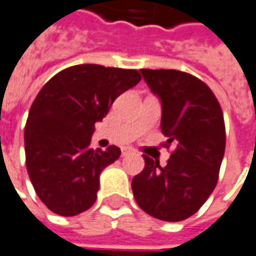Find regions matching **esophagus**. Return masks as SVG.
<instances>
[{
    "label": "esophagus",
    "mask_w": 256,
    "mask_h": 256,
    "mask_svg": "<svg viewBox=\"0 0 256 256\" xmlns=\"http://www.w3.org/2000/svg\"><path fill=\"white\" fill-rule=\"evenodd\" d=\"M134 150L131 148H122V156H126V154H131Z\"/></svg>",
    "instance_id": "obj_1"
}]
</instances>
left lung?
Returning a JSON list of instances; mask_svg holds the SVG:
<instances>
[{"instance_id":"8db88e82","label":"left lung","mask_w":256,"mask_h":256,"mask_svg":"<svg viewBox=\"0 0 256 256\" xmlns=\"http://www.w3.org/2000/svg\"><path fill=\"white\" fill-rule=\"evenodd\" d=\"M161 103L166 146L175 144L166 166L144 156L143 171L132 179L138 206L153 218L179 222L211 196L224 154V114L202 81L178 70H140Z\"/></svg>"}]
</instances>
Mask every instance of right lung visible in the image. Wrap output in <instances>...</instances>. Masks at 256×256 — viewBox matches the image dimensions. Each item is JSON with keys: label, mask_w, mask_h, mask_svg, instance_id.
<instances>
[{"label": "right lung", "mask_w": 256, "mask_h": 256, "mask_svg": "<svg viewBox=\"0 0 256 256\" xmlns=\"http://www.w3.org/2000/svg\"><path fill=\"white\" fill-rule=\"evenodd\" d=\"M140 81L136 70L78 64L62 70L38 92L26 128V166L40 200L62 216L95 204L102 171L121 150L90 148L95 122Z\"/></svg>", "instance_id": "right-lung-1"}]
</instances>
